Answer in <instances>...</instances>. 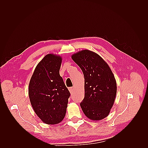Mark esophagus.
<instances>
[{"label": "esophagus", "mask_w": 148, "mask_h": 148, "mask_svg": "<svg viewBox=\"0 0 148 148\" xmlns=\"http://www.w3.org/2000/svg\"><path fill=\"white\" fill-rule=\"evenodd\" d=\"M69 91H70V92L71 94V93H73V88H72V87L69 88Z\"/></svg>", "instance_id": "34e87169"}]
</instances>
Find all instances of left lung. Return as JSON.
<instances>
[{"label": "left lung", "mask_w": 148, "mask_h": 148, "mask_svg": "<svg viewBox=\"0 0 148 148\" xmlns=\"http://www.w3.org/2000/svg\"><path fill=\"white\" fill-rule=\"evenodd\" d=\"M84 78V97L80 106L91 120L99 121L110 113L117 94V83L109 66L97 53L82 50L71 56Z\"/></svg>", "instance_id": "left-lung-1"}]
</instances>
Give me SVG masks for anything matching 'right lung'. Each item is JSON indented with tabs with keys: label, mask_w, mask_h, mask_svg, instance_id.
<instances>
[{
	"label": "right lung",
	"mask_w": 148,
	"mask_h": 148,
	"mask_svg": "<svg viewBox=\"0 0 148 148\" xmlns=\"http://www.w3.org/2000/svg\"><path fill=\"white\" fill-rule=\"evenodd\" d=\"M62 58L47 54L39 62L31 78L28 95L31 104L42 122L49 125L62 122L70 96L59 74Z\"/></svg>",
	"instance_id": "obj_1"
}]
</instances>
